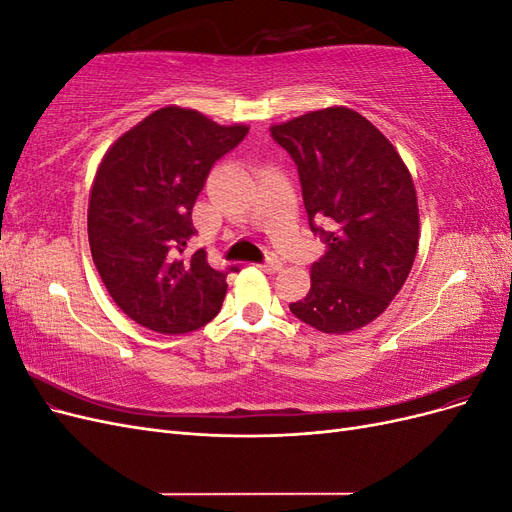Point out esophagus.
<instances>
[{
	"label": "esophagus",
	"mask_w": 512,
	"mask_h": 512,
	"mask_svg": "<svg viewBox=\"0 0 512 512\" xmlns=\"http://www.w3.org/2000/svg\"><path fill=\"white\" fill-rule=\"evenodd\" d=\"M282 267H284L282 260L275 258V256H269V258L260 265V269L267 271V273H277V271H282Z\"/></svg>",
	"instance_id": "1"
}]
</instances>
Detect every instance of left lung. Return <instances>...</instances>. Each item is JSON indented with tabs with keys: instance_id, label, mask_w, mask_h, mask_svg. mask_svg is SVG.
Here are the masks:
<instances>
[{
	"instance_id": "8db88e82",
	"label": "left lung",
	"mask_w": 512,
	"mask_h": 512,
	"mask_svg": "<svg viewBox=\"0 0 512 512\" xmlns=\"http://www.w3.org/2000/svg\"><path fill=\"white\" fill-rule=\"evenodd\" d=\"M297 164L309 228L327 243L307 297L290 312L322 333L378 318L418 250V205L404 160L350 108H322L271 128Z\"/></svg>"
}]
</instances>
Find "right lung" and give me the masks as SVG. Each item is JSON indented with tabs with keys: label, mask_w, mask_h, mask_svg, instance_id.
<instances>
[{
	"label": "right lung",
	"mask_w": 512,
	"mask_h": 512,
	"mask_svg": "<svg viewBox=\"0 0 512 512\" xmlns=\"http://www.w3.org/2000/svg\"><path fill=\"white\" fill-rule=\"evenodd\" d=\"M247 132L166 106L106 151L87 211L91 256L113 301L143 327L179 335L218 316L226 275L239 267L218 271L205 250L185 256V247L213 164Z\"/></svg>",
	"instance_id": "right-lung-1"
}]
</instances>
